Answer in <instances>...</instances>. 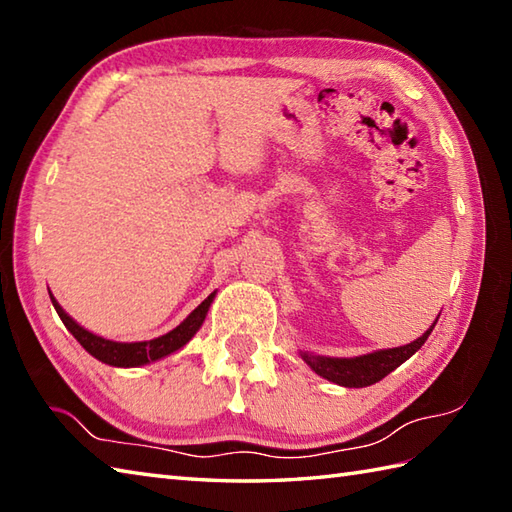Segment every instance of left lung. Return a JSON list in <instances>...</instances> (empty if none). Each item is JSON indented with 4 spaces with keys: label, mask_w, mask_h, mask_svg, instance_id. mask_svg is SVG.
<instances>
[{
    "label": "left lung",
    "mask_w": 512,
    "mask_h": 512,
    "mask_svg": "<svg viewBox=\"0 0 512 512\" xmlns=\"http://www.w3.org/2000/svg\"><path fill=\"white\" fill-rule=\"evenodd\" d=\"M440 317V314H438ZM438 319L433 321L431 328L418 336L416 341H411L409 345H400V347H391V350H378L372 354H363V356H354V358H334V356H317V354H308L301 352V358L310 365L314 374L323 376L330 383H336L341 387H369L383 380L387 374L394 372L396 367L416 354L424 341L429 339L431 330L436 328Z\"/></svg>",
    "instance_id": "obj_1"
}]
</instances>
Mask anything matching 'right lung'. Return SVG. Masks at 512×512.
<instances>
[{
	"mask_svg": "<svg viewBox=\"0 0 512 512\" xmlns=\"http://www.w3.org/2000/svg\"><path fill=\"white\" fill-rule=\"evenodd\" d=\"M213 299H215V292H211V295L206 297L200 306L195 308L189 317L178 325V328H173L171 332L158 336V339L136 341V343H118V341L103 339V336H96L90 330L81 328V325L76 323L70 314L59 306V301L50 295L52 306H54V310H57L63 325L72 332L74 339L85 347V352H90L94 358H99L101 363L112 365V367H140V365L154 363V361H158V358H165L173 352H178L180 347L187 345L193 339V334L200 330V325L204 323L206 312H209Z\"/></svg>",
	"mask_w": 512,
	"mask_h": 512,
	"instance_id": "right-lung-1",
	"label": "right lung"
}]
</instances>
